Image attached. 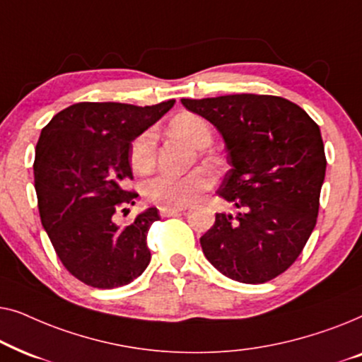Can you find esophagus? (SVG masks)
<instances>
[{"mask_svg": "<svg viewBox=\"0 0 362 362\" xmlns=\"http://www.w3.org/2000/svg\"><path fill=\"white\" fill-rule=\"evenodd\" d=\"M182 209H168V207H160V216L161 217H171L177 216Z\"/></svg>", "mask_w": 362, "mask_h": 362, "instance_id": "obj_1", "label": "esophagus"}]
</instances>
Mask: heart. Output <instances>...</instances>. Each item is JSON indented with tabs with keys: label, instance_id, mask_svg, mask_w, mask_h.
Segmentation results:
<instances>
[{
	"label": "heart",
	"instance_id": "obj_1",
	"mask_svg": "<svg viewBox=\"0 0 362 362\" xmlns=\"http://www.w3.org/2000/svg\"><path fill=\"white\" fill-rule=\"evenodd\" d=\"M173 135L182 138L196 150H206L212 143V130L204 118L196 113H181L170 123ZM132 170L136 175H148L156 163V136L151 130L138 135L130 145L128 153ZM212 175L209 171L196 168L186 175H170L161 173L148 180L141 187L146 201L168 209H180L194 202L202 192L212 186Z\"/></svg>",
	"mask_w": 362,
	"mask_h": 362
}]
</instances>
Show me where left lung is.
Returning a JSON list of instances; mask_svg holds the SVG:
<instances>
[{
    "mask_svg": "<svg viewBox=\"0 0 362 362\" xmlns=\"http://www.w3.org/2000/svg\"><path fill=\"white\" fill-rule=\"evenodd\" d=\"M181 102L224 136L232 168L217 194L239 209L237 216L217 212L201 237L206 259L242 284L274 280L298 259L318 219L326 171L320 127L275 95Z\"/></svg>",
    "mask_w": 362,
    "mask_h": 362,
    "instance_id": "obj_1",
    "label": "left lung"
}]
</instances>
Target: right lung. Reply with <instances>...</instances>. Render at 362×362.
<instances>
[{
  "label": "right lung",
  "mask_w": 362,
  "mask_h": 362,
  "mask_svg": "<svg viewBox=\"0 0 362 362\" xmlns=\"http://www.w3.org/2000/svg\"><path fill=\"white\" fill-rule=\"evenodd\" d=\"M176 100L136 107L81 102L42 128L34 158L39 216L62 265L93 288H117L150 264L146 235L160 219L156 207L125 227L113 216L135 204L130 145Z\"/></svg>",
  "instance_id": "add662e5"
}]
</instances>
